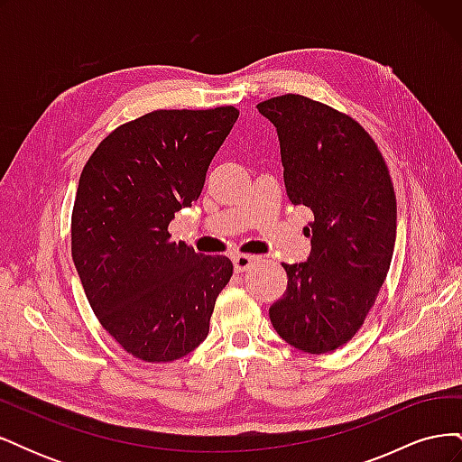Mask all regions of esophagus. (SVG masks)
<instances>
[{
  "instance_id": "1",
  "label": "esophagus",
  "mask_w": 462,
  "mask_h": 462,
  "mask_svg": "<svg viewBox=\"0 0 462 462\" xmlns=\"http://www.w3.org/2000/svg\"><path fill=\"white\" fill-rule=\"evenodd\" d=\"M256 262V256H250V254H236L233 256V268L236 273H243L246 270H250Z\"/></svg>"
}]
</instances>
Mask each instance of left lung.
Returning <instances> with one entry per match:
<instances>
[{"mask_svg":"<svg viewBox=\"0 0 462 462\" xmlns=\"http://www.w3.org/2000/svg\"><path fill=\"white\" fill-rule=\"evenodd\" d=\"M273 123L287 197L310 208V256L283 263L285 295L270 319L299 351L324 355L360 329L383 285L397 235V200L372 136L348 116L299 94L256 106Z\"/></svg>","mask_w":462,"mask_h":462,"instance_id":"obj_1","label":"left lung"}]
</instances>
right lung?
Wrapping results in <instances>:
<instances>
[{"mask_svg": "<svg viewBox=\"0 0 462 462\" xmlns=\"http://www.w3.org/2000/svg\"><path fill=\"white\" fill-rule=\"evenodd\" d=\"M239 111L160 109L107 134L79 179L71 253L96 318L129 355L171 362L209 331L229 283L227 256H204L167 231L192 206Z\"/></svg>", "mask_w": 462, "mask_h": 462, "instance_id": "1", "label": "right lung"}]
</instances>
